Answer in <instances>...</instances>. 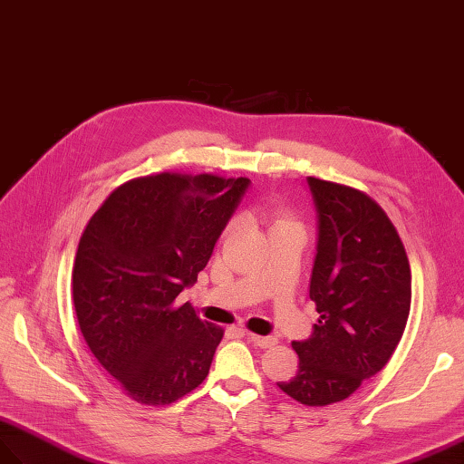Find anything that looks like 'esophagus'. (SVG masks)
Returning a JSON list of instances; mask_svg holds the SVG:
<instances>
[{"instance_id": "esophagus-1", "label": "esophagus", "mask_w": 464, "mask_h": 464, "mask_svg": "<svg viewBox=\"0 0 464 464\" xmlns=\"http://www.w3.org/2000/svg\"><path fill=\"white\" fill-rule=\"evenodd\" d=\"M247 340L256 343L257 347L261 349H267V347H273L275 343H277V340H275L273 335H256V334H247Z\"/></svg>"}]
</instances>
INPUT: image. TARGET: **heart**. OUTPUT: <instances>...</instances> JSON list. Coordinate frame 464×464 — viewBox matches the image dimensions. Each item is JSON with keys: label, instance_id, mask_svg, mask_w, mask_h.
Instances as JSON below:
<instances>
[{"label": "heart", "instance_id": "b5f03b06", "mask_svg": "<svg viewBox=\"0 0 464 464\" xmlns=\"http://www.w3.org/2000/svg\"><path fill=\"white\" fill-rule=\"evenodd\" d=\"M289 224H295L291 218H285V217H279V218H275V224H273V228H279V227H289Z\"/></svg>", "mask_w": 464, "mask_h": 464}]
</instances>
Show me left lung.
<instances>
[{
  "mask_svg": "<svg viewBox=\"0 0 464 464\" xmlns=\"http://www.w3.org/2000/svg\"><path fill=\"white\" fill-rule=\"evenodd\" d=\"M316 208L310 298L318 324L293 342L298 371L277 382L306 406L342 402L392 357L404 334L411 275L386 212L353 187L306 178Z\"/></svg>",
  "mask_w": 464,
  "mask_h": 464,
  "instance_id": "8db88e82",
  "label": "left lung"
}]
</instances>
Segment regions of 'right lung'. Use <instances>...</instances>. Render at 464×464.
<instances>
[{
    "label": "right lung",
    "mask_w": 464,
    "mask_h": 464,
    "mask_svg": "<svg viewBox=\"0 0 464 464\" xmlns=\"http://www.w3.org/2000/svg\"><path fill=\"white\" fill-rule=\"evenodd\" d=\"M247 187L160 173L121 185L87 224L73 308L92 353L136 402L166 406L207 379L224 332L175 298L197 283Z\"/></svg>",
    "instance_id": "right-lung-1"
}]
</instances>
